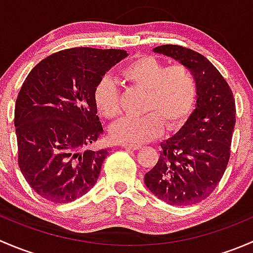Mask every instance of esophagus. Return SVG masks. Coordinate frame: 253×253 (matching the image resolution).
<instances>
[{
  "label": "esophagus",
  "instance_id": "1",
  "mask_svg": "<svg viewBox=\"0 0 253 253\" xmlns=\"http://www.w3.org/2000/svg\"><path fill=\"white\" fill-rule=\"evenodd\" d=\"M122 148H125V149H128V150H139L142 148V145L132 144V143H124V144H122Z\"/></svg>",
  "mask_w": 253,
  "mask_h": 253
}]
</instances>
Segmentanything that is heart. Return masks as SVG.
<instances>
[{"label":"heart","instance_id":"1","mask_svg":"<svg viewBox=\"0 0 253 253\" xmlns=\"http://www.w3.org/2000/svg\"><path fill=\"white\" fill-rule=\"evenodd\" d=\"M121 76L127 83L145 91L138 117H125L110 128L112 138L121 143H143L167 131L181 128L196 106L198 85L190 67L182 63L167 66L150 55H142L125 66ZM94 103L106 119L121 112L119 89L104 78L94 89Z\"/></svg>","mask_w":253,"mask_h":253}]
</instances>
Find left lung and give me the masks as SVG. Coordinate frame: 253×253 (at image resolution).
I'll list each match as a JSON object with an SVG mask.
<instances>
[{
  "mask_svg": "<svg viewBox=\"0 0 253 253\" xmlns=\"http://www.w3.org/2000/svg\"><path fill=\"white\" fill-rule=\"evenodd\" d=\"M154 52L191 68L198 85L193 114L176 136L162 143L155 167L144 176L145 186L171 206L202 202L220 182L229 159L236 108L234 94L213 63L180 46L162 45Z\"/></svg>",
  "mask_w": 253,
  "mask_h": 253,
  "instance_id": "1",
  "label": "left lung"
}]
</instances>
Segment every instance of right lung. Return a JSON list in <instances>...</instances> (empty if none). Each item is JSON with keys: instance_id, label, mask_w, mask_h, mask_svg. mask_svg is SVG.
I'll return each mask as SVG.
<instances>
[{"instance_id": "right-lung-1", "label": "right lung", "mask_w": 253, "mask_h": 253, "mask_svg": "<svg viewBox=\"0 0 253 253\" xmlns=\"http://www.w3.org/2000/svg\"><path fill=\"white\" fill-rule=\"evenodd\" d=\"M127 52L72 47L40 61L18 93L14 127L18 165L39 196L68 203L98 180L109 149L86 147L103 133L94 89Z\"/></svg>"}]
</instances>
